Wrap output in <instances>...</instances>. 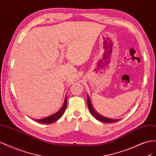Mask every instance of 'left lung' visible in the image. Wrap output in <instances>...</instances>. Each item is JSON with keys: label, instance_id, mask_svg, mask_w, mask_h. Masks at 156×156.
Segmentation results:
<instances>
[{"label": "left lung", "instance_id": "8db88e82", "mask_svg": "<svg viewBox=\"0 0 156 156\" xmlns=\"http://www.w3.org/2000/svg\"><path fill=\"white\" fill-rule=\"evenodd\" d=\"M87 103H88V107L92 115L96 119L102 122H105V123H113V122H116L119 120V119H108V118H106L105 116H103L100 114H99L98 112H97L95 109H94L92 104L90 101V98L89 96L87 95Z\"/></svg>", "mask_w": 156, "mask_h": 156}]
</instances>
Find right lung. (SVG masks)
I'll return each instance as SVG.
<instances>
[{
	"label": "right lung",
	"mask_w": 156,
	"mask_h": 156,
	"mask_svg": "<svg viewBox=\"0 0 156 156\" xmlns=\"http://www.w3.org/2000/svg\"><path fill=\"white\" fill-rule=\"evenodd\" d=\"M66 107H67V96H66L63 105L60 108V110L58 111H57L56 112H55V114L49 116L44 118V119H41L34 120V121L37 122V123L44 124H49L53 123V122L58 120V119H60L61 117H62L66 109Z\"/></svg>",
	"instance_id": "add662e5"
}]
</instances>
